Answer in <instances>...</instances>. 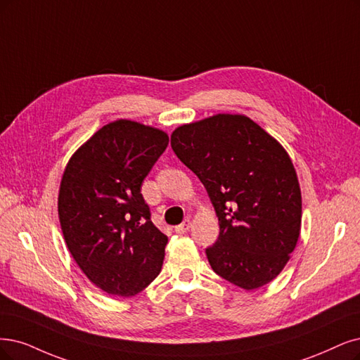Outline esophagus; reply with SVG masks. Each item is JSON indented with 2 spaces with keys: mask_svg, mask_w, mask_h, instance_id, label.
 Masks as SVG:
<instances>
[{
  "mask_svg": "<svg viewBox=\"0 0 360 360\" xmlns=\"http://www.w3.org/2000/svg\"><path fill=\"white\" fill-rule=\"evenodd\" d=\"M190 227H191V221H190V219H185L182 224L176 225L175 231L179 233V234H184V233H187V231L190 230Z\"/></svg>",
  "mask_w": 360,
  "mask_h": 360,
  "instance_id": "esophagus-1",
  "label": "esophagus"
}]
</instances>
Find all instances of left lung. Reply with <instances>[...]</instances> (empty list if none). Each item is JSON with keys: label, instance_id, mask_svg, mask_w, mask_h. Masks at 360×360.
<instances>
[{"label": "left lung", "instance_id": "8db88e82", "mask_svg": "<svg viewBox=\"0 0 360 360\" xmlns=\"http://www.w3.org/2000/svg\"><path fill=\"white\" fill-rule=\"evenodd\" d=\"M170 145L217 212L219 237L206 249L212 270L246 290L270 283L297 246L302 217L282 143L243 114H217L176 127Z\"/></svg>", "mask_w": 360, "mask_h": 360}]
</instances>
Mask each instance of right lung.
Wrapping results in <instances>:
<instances>
[{"instance_id":"1","label":"right lung","mask_w":360,"mask_h":360,"mask_svg":"<svg viewBox=\"0 0 360 360\" xmlns=\"http://www.w3.org/2000/svg\"><path fill=\"white\" fill-rule=\"evenodd\" d=\"M169 143L167 133L120 118L71 155L58 214L65 243L89 281L133 297L162 271L167 236L151 221L141 185Z\"/></svg>"}]
</instances>
